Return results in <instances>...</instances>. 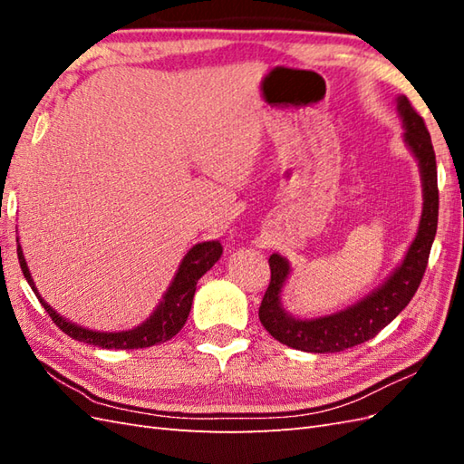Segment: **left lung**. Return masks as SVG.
<instances>
[{
  "mask_svg": "<svg viewBox=\"0 0 464 464\" xmlns=\"http://www.w3.org/2000/svg\"><path fill=\"white\" fill-rule=\"evenodd\" d=\"M397 110L405 125V143L417 157L422 181V215L415 241L399 267L391 273L379 289L354 303L353 307L324 314L317 319H297L283 309L281 291L287 281L289 261L273 253L269 257L271 283L259 307V319L271 337L287 347L307 353H339L372 339L381 329L407 307L412 295L425 275L429 253L437 235L439 221V187H437V160L430 135L422 117L415 111L405 95L397 97Z\"/></svg>",
  "mask_w": 464,
  "mask_h": 464,
  "instance_id": "8db88e82",
  "label": "left lung"
}]
</instances>
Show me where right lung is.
I'll return each mask as SVG.
<instances>
[{"label": "right lung", "instance_id": "add662e5", "mask_svg": "<svg viewBox=\"0 0 464 464\" xmlns=\"http://www.w3.org/2000/svg\"><path fill=\"white\" fill-rule=\"evenodd\" d=\"M221 253H223V247L219 241L197 243L195 247H191L189 253L183 257L179 269H177L175 277L169 285V289H167V293L163 295V301L157 304V309L153 311L150 319L141 323L140 327L130 329V331L103 333V331H92V329L80 327V324L63 319L62 314L49 307V304L42 299V295L37 293L32 273L27 269L22 245H17L19 267L24 271V277L27 279L29 287L34 289L39 303H42V307L47 311V314L52 317V321L57 324V327L75 341L95 344V347H102V349H121V351L153 347L157 343H165L173 339L175 334L183 329L187 317H189L197 281H199L203 275L209 271L217 261H219Z\"/></svg>", "mask_w": 464, "mask_h": 464}]
</instances>
